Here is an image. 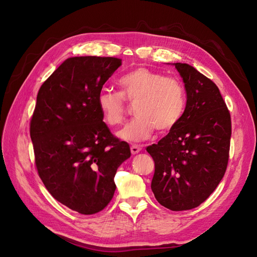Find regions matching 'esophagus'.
<instances>
[{"label": "esophagus", "mask_w": 257, "mask_h": 257, "mask_svg": "<svg viewBox=\"0 0 257 257\" xmlns=\"http://www.w3.org/2000/svg\"><path fill=\"white\" fill-rule=\"evenodd\" d=\"M142 151V147L138 146V145H133L131 147V152L132 154H137Z\"/></svg>", "instance_id": "esophagus-1"}]
</instances>
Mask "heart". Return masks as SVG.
<instances>
[{
	"instance_id": "1",
	"label": "heart",
	"mask_w": 257,
	"mask_h": 257,
	"mask_svg": "<svg viewBox=\"0 0 257 257\" xmlns=\"http://www.w3.org/2000/svg\"><path fill=\"white\" fill-rule=\"evenodd\" d=\"M120 92L102 90L97 94V107L104 122L109 126L122 122L125 100L136 102L135 119L126 123L118 137L127 143L150 138L154 130L166 133L181 120L185 109V91L177 78L137 67L119 79Z\"/></svg>"
}]
</instances>
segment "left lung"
<instances>
[{
  "label": "left lung",
  "mask_w": 257,
  "mask_h": 257,
  "mask_svg": "<svg viewBox=\"0 0 257 257\" xmlns=\"http://www.w3.org/2000/svg\"><path fill=\"white\" fill-rule=\"evenodd\" d=\"M186 92L181 120L157 145L147 148L154 161L151 190L173 211L198 207L226 172L230 114L219 88L195 67L173 64Z\"/></svg>",
  "instance_id": "left-lung-1"
}]
</instances>
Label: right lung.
Instances as JSON below:
<instances>
[{
  "label": "right lung",
  "mask_w": 257,
  "mask_h": 257,
  "mask_svg": "<svg viewBox=\"0 0 257 257\" xmlns=\"http://www.w3.org/2000/svg\"><path fill=\"white\" fill-rule=\"evenodd\" d=\"M122 64L116 58L66 59L38 91L30 135L46 189L81 214L111 200L116 169L130 146L112 136L97 107V94Z\"/></svg>",
  "instance_id": "right-lung-1"
}]
</instances>
